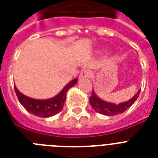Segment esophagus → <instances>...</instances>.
Instances as JSON below:
<instances>
[{"instance_id":"esophagus-1","label":"esophagus","mask_w":158,"mask_h":158,"mask_svg":"<svg viewBox=\"0 0 158 158\" xmlns=\"http://www.w3.org/2000/svg\"><path fill=\"white\" fill-rule=\"evenodd\" d=\"M91 76V72L89 71V70H84V71H82L79 74V79H86V78H89V77Z\"/></svg>"}]
</instances>
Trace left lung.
Here are the masks:
<instances>
[{
    "mask_svg": "<svg viewBox=\"0 0 158 158\" xmlns=\"http://www.w3.org/2000/svg\"><path fill=\"white\" fill-rule=\"evenodd\" d=\"M139 94L140 90H139L136 95L133 97L130 100L116 105L115 103H110V102H106L102 100L93 91V94L89 98V102H90L92 107L100 114L105 115H115L124 112L127 109H129L137 100Z\"/></svg>",
    "mask_w": 158,
    "mask_h": 158,
    "instance_id": "obj_1",
    "label": "left lung"
}]
</instances>
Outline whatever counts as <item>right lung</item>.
Instances as JSON below:
<instances>
[{
	"label": "right lung",
	"instance_id": "obj_1",
	"mask_svg": "<svg viewBox=\"0 0 158 158\" xmlns=\"http://www.w3.org/2000/svg\"><path fill=\"white\" fill-rule=\"evenodd\" d=\"M78 79H74L69 82L58 95L48 100H36L24 96L15 86V91L17 95L19 101L28 112L39 117H50L59 113L63 108L66 93L71 87L77 84Z\"/></svg>",
	"mask_w": 158,
	"mask_h": 158
}]
</instances>
